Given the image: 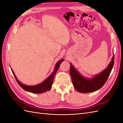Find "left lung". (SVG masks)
<instances>
[{
    "label": "left lung",
    "mask_w": 123,
    "mask_h": 123,
    "mask_svg": "<svg viewBox=\"0 0 123 123\" xmlns=\"http://www.w3.org/2000/svg\"><path fill=\"white\" fill-rule=\"evenodd\" d=\"M114 61L113 55L112 61L110 62L107 68L91 79H86L81 75L74 67V66L70 63V73L74 88L78 92L83 93L94 92L101 88L108 79L113 68Z\"/></svg>",
    "instance_id": "obj_1"
}]
</instances>
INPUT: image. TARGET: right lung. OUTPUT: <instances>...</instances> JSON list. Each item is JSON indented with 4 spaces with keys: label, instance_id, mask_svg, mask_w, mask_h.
<instances>
[{
    "label": "right lung",
    "instance_id": "obj_1",
    "mask_svg": "<svg viewBox=\"0 0 123 123\" xmlns=\"http://www.w3.org/2000/svg\"><path fill=\"white\" fill-rule=\"evenodd\" d=\"M64 61V59H62L60 61H59L58 62H57L55 66L53 72L51 74L50 76H49L47 79H46L43 81L42 83L34 86H28L21 83L17 79L15 74H14V72H13L12 68H11V70H12V72L13 74L14 77L15 78L17 83L24 89V90L28 91L29 92L33 93H42L46 92L47 91L50 90L51 89L52 87V85L53 83V79L55 75V74L56 73L57 71L58 70L62 62Z\"/></svg>",
    "mask_w": 123,
    "mask_h": 123
}]
</instances>
